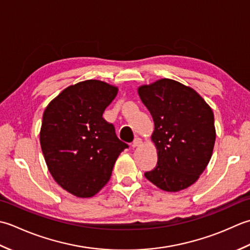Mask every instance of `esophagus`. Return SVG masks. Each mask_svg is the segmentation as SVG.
<instances>
[{"label":"esophagus","instance_id":"obj_1","mask_svg":"<svg viewBox=\"0 0 250 250\" xmlns=\"http://www.w3.org/2000/svg\"><path fill=\"white\" fill-rule=\"evenodd\" d=\"M141 139L140 138H136L134 141H132V144H131V147L132 149H135V147H137V146H139L140 145H141Z\"/></svg>","mask_w":250,"mask_h":250}]
</instances>
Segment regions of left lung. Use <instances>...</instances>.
Returning <instances> with one entry per match:
<instances>
[{
	"label": "left lung",
	"mask_w": 250,
	"mask_h": 250,
	"mask_svg": "<svg viewBox=\"0 0 250 250\" xmlns=\"http://www.w3.org/2000/svg\"><path fill=\"white\" fill-rule=\"evenodd\" d=\"M138 95L154 122L151 140L157 164L146 178L166 192L195 183L211 159L216 140L213 112L190 86L161 79L138 87Z\"/></svg>",
	"instance_id": "obj_1"
}]
</instances>
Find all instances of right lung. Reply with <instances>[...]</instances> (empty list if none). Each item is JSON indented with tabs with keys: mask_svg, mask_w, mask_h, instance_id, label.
Returning a JSON list of instances; mask_svg holds the SVG:
<instances>
[{
	"mask_svg": "<svg viewBox=\"0 0 250 250\" xmlns=\"http://www.w3.org/2000/svg\"><path fill=\"white\" fill-rule=\"evenodd\" d=\"M119 88L87 80L64 88L43 113L40 142L50 175L78 197H91L108 183L122 151L128 147L103 114Z\"/></svg>",
	"mask_w": 250,
	"mask_h": 250,
	"instance_id": "add662e5",
	"label": "right lung"
}]
</instances>
